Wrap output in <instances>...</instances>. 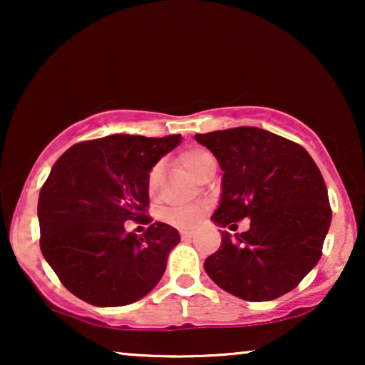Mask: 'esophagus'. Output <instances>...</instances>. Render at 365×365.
<instances>
[{"instance_id": "obj_1", "label": "esophagus", "mask_w": 365, "mask_h": 365, "mask_svg": "<svg viewBox=\"0 0 365 365\" xmlns=\"http://www.w3.org/2000/svg\"><path fill=\"white\" fill-rule=\"evenodd\" d=\"M194 236L192 231H189V229H184V231H181V239H184V241H187V239H191Z\"/></svg>"}]
</instances>
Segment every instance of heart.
I'll use <instances>...</instances> for the list:
<instances>
[{"mask_svg": "<svg viewBox=\"0 0 365 365\" xmlns=\"http://www.w3.org/2000/svg\"><path fill=\"white\" fill-rule=\"evenodd\" d=\"M207 158H211V153L202 148H187L179 154V159H181L182 166L186 168L192 176H196L197 171L201 169L202 164L206 163ZM159 178H161V164H156V166L151 169V173H149V179H148V189L151 194L156 192ZM202 214H204L202 206L173 207L169 209V211H166L164 219H166L169 224H173V226L191 227L202 217Z\"/></svg>", "mask_w": 365, "mask_h": 365, "instance_id": "b5f03b06", "label": "heart"}]
</instances>
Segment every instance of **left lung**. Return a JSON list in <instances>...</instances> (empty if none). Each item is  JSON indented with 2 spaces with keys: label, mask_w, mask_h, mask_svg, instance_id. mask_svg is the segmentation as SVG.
<instances>
[{
  "label": "left lung",
  "mask_w": 365,
  "mask_h": 365,
  "mask_svg": "<svg viewBox=\"0 0 365 365\" xmlns=\"http://www.w3.org/2000/svg\"><path fill=\"white\" fill-rule=\"evenodd\" d=\"M216 156L222 196L212 221L226 227L251 219L246 232H222L204 262L209 277L244 301H272L292 291L322 256L331 226L327 187L301 144L241 126L196 134Z\"/></svg>",
  "instance_id": "obj_1"
}]
</instances>
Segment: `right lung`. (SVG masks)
Returning <instances> with one entry per match:
<instances>
[{"mask_svg":"<svg viewBox=\"0 0 365 365\" xmlns=\"http://www.w3.org/2000/svg\"><path fill=\"white\" fill-rule=\"evenodd\" d=\"M181 143L113 134L74 144L54 163L38 199L39 247L64 287L84 302L118 307L151 292L179 234L148 216L149 171ZM126 220L148 223L143 237Z\"/></svg>","mask_w":365,"mask_h":365,"instance_id":"obj_1","label":"right lung"}]
</instances>
